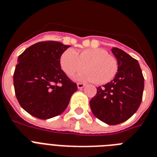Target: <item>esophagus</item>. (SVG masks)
Listing matches in <instances>:
<instances>
[{"label":"esophagus","mask_w":157,"mask_h":157,"mask_svg":"<svg viewBox=\"0 0 157 157\" xmlns=\"http://www.w3.org/2000/svg\"><path fill=\"white\" fill-rule=\"evenodd\" d=\"M85 86V84H83V83H77V87L78 89H82L83 87Z\"/></svg>","instance_id":"esophagus-1"}]
</instances>
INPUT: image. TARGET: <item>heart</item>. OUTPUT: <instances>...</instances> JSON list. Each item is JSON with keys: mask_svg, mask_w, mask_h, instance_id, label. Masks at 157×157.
<instances>
[{"mask_svg": "<svg viewBox=\"0 0 157 157\" xmlns=\"http://www.w3.org/2000/svg\"><path fill=\"white\" fill-rule=\"evenodd\" d=\"M59 65L67 75H72L84 67L86 70L76 75L75 79L98 84L109 82L118 70L116 58L102 48H88L81 52L68 48L61 54Z\"/></svg>", "mask_w": 157, "mask_h": 157, "instance_id": "b5f03b06", "label": "heart"}]
</instances>
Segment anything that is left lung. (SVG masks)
I'll list each match as a JSON object with an SVG mask.
<instances>
[{"label":"left lung","instance_id":"8db88e82","mask_svg":"<svg viewBox=\"0 0 157 157\" xmlns=\"http://www.w3.org/2000/svg\"><path fill=\"white\" fill-rule=\"evenodd\" d=\"M118 70L110 82L97 88L90 101L93 114L109 125L125 122L137 112L144 90V77L138 60L119 48H112Z\"/></svg>","mask_w":157,"mask_h":157}]
</instances>
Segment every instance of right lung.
I'll use <instances>...</instances> for the list:
<instances>
[{
    "label": "right lung",
    "instance_id": "obj_1",
    "mask_svg": "<svg viewBox=\"0 0 157 157\" xmlns=\"http://www.w3.org/2000/svg\"><path fill=\"white\" fill-rule=\"evenodd\" d=\"M70 45L59 41L37 42L18 57L13 75L16 98L29 114L41 120L59 116L78 90L59 65Z\"/></svg>",
    "mask_w": 157,
    "mask_h": 157
}]
</instances>
